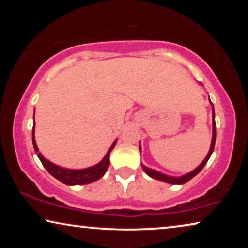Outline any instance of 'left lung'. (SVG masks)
Returning <instances> with one entry per match:
<instances>
[{"label": "left lung", "mask_w": 248, "mask_h": 248, "mask_svg": "<svg viewBox=\"0 0 248 248\" xmlns=\"http://www.w3.org/2000/svg\"><path fill=\"white\" fill-rule=\"evenodd\" d=\"M210 99V98H209ZM210 104H211L212 106V140H211V145H210V150L208 152V155H206V157L204 158V160H203L201 164H200L198 167H196L194 170L187 172V174L183 175V176H179V177H174V176H169V175H165L162 174V172L158 171V170H155V169H151V168H148L147 166L142 165V168H143V170L145 174L148 176H150L151 178L154 179H157V181H161V182H166V183H169V184H184V183L191 181L193 177H195L196 175L199 174L200 171L202 170L203 167L206 165V162L211 157L212 152H213V149H215V144H216V120H215V107H213V104L211 103V100H210ZM140 151H141V145H140Z\"/></svg>", "instance_id": "1"}]
</instances>
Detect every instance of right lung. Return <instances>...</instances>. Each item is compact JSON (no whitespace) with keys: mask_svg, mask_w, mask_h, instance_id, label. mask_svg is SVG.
Returning a JSON list of instances; mask_svg holds the SVG:
<instances>
[{"mask_svg":"<svg viewBox=\"0 0 248 248\" xmlns=\"http://www.w3.org/2000/svg\"><path fill=\"white\" fill-rule=\"evenodd\" d=\"M33 120H35V115H33ZM117 140L113 142V144L110 145L109 150L107 151V154L105 155L103 160L98 162L97 165L91 166V167L84 168V169H67L60 167L49 160H47L46 158L43 157V155L40 154L38 148H37L36 140H35V123L32 126V144L35 152L37 154V157L39 158V160L42 161L44 167L46 168V170L49 172L53 177L59 179L60 182L64 183L66 185H81V184H89V183L96 182L98 179L103 177L106 174L108 166H109V155L111 150H113L115 144H116Z\"/></svg>","mask_w":248,"mask_h":248,"instance_id":"add662e5","label":"right lung"}]
</instances>
